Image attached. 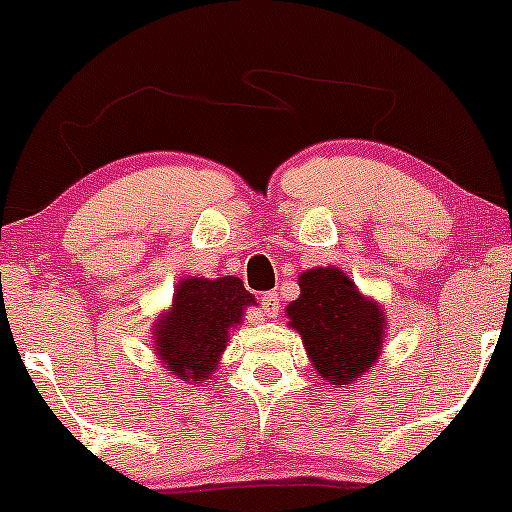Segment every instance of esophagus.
Segmentation results:
<instances>
[{
    "instance_id": "esophagus-1",
    "label": "esophagus",
    "mask_w": 512,
    "mask_h": 512,
    "mask_svg": "<svg viewBox=\"0 0 512 512\" xmlns=\"http://www.w3.org/2000/svg\"><path fill=\"white\" fill-rule=\"evenodd\" d=\"M260 304H262V312H265L267 319H275L277 312H280V297H277V292L262 294Z\"/></svg>"
}]
</instances>
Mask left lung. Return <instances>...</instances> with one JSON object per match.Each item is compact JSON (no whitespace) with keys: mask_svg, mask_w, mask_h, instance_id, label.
<instances>
[{"mask_svg":"<svg viewBox=\"0 0 512 512\" xmlns=\"http://www.w3.org/2000/svg\"><path fill=\"white\" fill-rule=\"evenodd\" d=\"M302 294L287 307L302 334L319 376L344 386L379 359L384 314L356 292L354 282L334 267H317L299 277Z\"/></svg>","mask_w":512,"mask_h":512,"instance_id":"1","label":"left lung"}]
</instances>
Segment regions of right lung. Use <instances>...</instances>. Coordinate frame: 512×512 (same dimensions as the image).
Listing matches in <instances>:
<instances>
[{
	"mask_svg": "<svg viewBox=\"0 0 512 512\" xmlns=\"http://www.w3.org/2000/svg\"><path fill=\"white\" fill-rule=\"evenodd\" d=\"M250 304H255V297L237 277H190L180 282L173 307L153 332L168 374L183 381L208 379L227 344V329L240 324Z\"/></svg>",
	"mask_w": 512,
	"mask_h": 512,
	"instance_id": "obj_1",
	"label": "right lung"
}]
</instances>
